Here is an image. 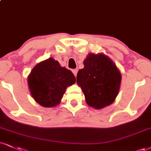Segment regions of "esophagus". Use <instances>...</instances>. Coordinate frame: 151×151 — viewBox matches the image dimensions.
Listing matches in <instances>:
<instances>
[{"label": "esophagus", "mask_w": 151, "mask_h": 151, "mask_svg": "<svg viewBox=\"0 0 151 151\" xmlns=\"http://www.w3.org/2000/svg\"><path fill=\"white\" fill-rule=\"evenodd\" d=\"M77 72H78V70H72V72H73V74H74V75L75 76H77Z\"/></svg>", "instance_id": "1"}]
</instances>
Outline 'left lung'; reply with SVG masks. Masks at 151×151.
I'll use <instances>...</instances> for the list:
<instances>
[{"mask_svg": "<svg viewBox=\"0 0 151 151\" xmlns=\"http://www.w3.org/2000/svg\"><path fill=\"white\" fill-rule=\"evenodd\" d=\"M83 65L77 73V83L87 104L98 110L111 105L119 92L122 79L115 63L103 53H89Z\"/></svg>", "mask_w": 151, "mask_h": 151, "instance_id": "obj_1", "label": "left lung"}]
</instances>
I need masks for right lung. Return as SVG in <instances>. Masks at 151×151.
I'll return each instance as SVG.
<instances>
[{
    "instance_id": "obj_1",
    "label": "right lung",
    "mask_w": 151,
    "mask_h": 151,
    "mask_svg": "<svg viewBox=\"0 0 151 151\" xmlns=\"http://www.w3.org/2000/svg\"><path fill=\"white\" fill-rule=\"evenodd\" d=\"M31 95L41 106L52 108L60 103L67 87L76 82L70 70L52 58L38 63L28 76Z\"/></svg>"
}]
</instances>
